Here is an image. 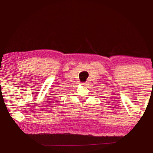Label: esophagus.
I'll use <instances>...</instances> for the list:
<instances>
[{
	"instance_id": "obj_1",
	"label": "esophagus",
	"mask_w": 153,
	"mask_h": 153,
	"mask_svg": "<svg viewBox=\"0 0 153 153\" xmlns=\"http://www.w3.org/2000/svg\"><path fill=\"white\" fill-rule=\"evenodd\" d=\"M82 85L83 86H87L88 84V83H82Z\"/></svg>"
}]
</instances>
